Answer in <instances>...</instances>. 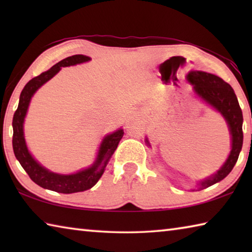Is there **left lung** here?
<instances>
[{
	"label": "left lung",
	"mask_w": 252,
	"mask_h": 252,
	"mask_svg": "<svg viewBox=\"0 0 252 252\" xmlns=\"http://www.w3.org/2000/svg\"><path fill=\"white\" fill-rule=\"evenodd\" d=\"M187 80L193 85L195 94L221 113L227 121L231 134V151L228 159L217 173L199 183V189H206L227 177L236 164L244 142V118L233 89L219 76L202 71H191L188 73ZM146 142L150 146L148 139H146Z\"/></svg>",
	"instance_id": "1"
}]
</instances>
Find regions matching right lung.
I'll return each mask as SVG.
<instances>
[{
    "label": "right lung",
    "instance_id": "right-lung-1",
    "mask_svg": "<svg viewBox=\"0 0 252 252\" xmlns=\"http://www.w3.org/2000/svg\"><path fill=\"white\" fill-rule=\"evenodd\" d=\"M90 58L87 55L76 54L72 57L65 58L62 61H60L57 64L53 65L50 70L43 72L40 75L35 76L32 80L25 84L24 89L21 92L19 106L16 109L13 116V151L19 160L20 164L25 170V172L29 174L31 180L39 185L44 189H49L52 191H57L60 193H74L82 192V191L89 190L99 181L102 174H103L106 164L110 160V158L116 151L118 144L123 136L122 129H119L113 133L104 136L100 144L99 152H97L96 159L91 167L81 170L76 173L72 174H60L54 173L37 162L29 152L27 143L24 139L23 132V123L25 116H27L30 101L32 96L44 83L48 82L53 76L61 70V67L80 64L90 61Z\"/></svg>",
    "mask_w": 252,
    "mask_h": 252
}]
</instances>
